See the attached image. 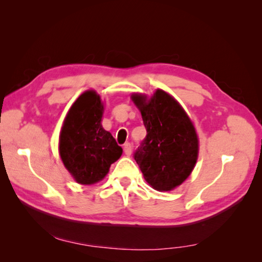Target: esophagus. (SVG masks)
Masks as SVG:
<instances>
[{
  "mask_svg": "<svg viewBox=\"0 0 262 262\" xmlns=\"http://www.w3.org/2000/svg\"><path fill=\"white\" fill-rule=\"evenodd\" d=\"M123 151H125L126 156H130V155H132V144L130 143H125V145H123Z\"/></svg>",
  "mask_w": 262,
  "mask_h": 262,
  "instance_id": "1",
  "label": "esophagus"
}]
</instances>
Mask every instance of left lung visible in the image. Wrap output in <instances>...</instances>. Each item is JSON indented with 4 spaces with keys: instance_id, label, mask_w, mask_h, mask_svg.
<instances>
[{
    "instance_id": "1",
    "label": "left lung",
    "mask_w": 262,
    "mask_h": 262,
    "mask_svg": "<svg viewBox=\"0 0 262 262\" xmlns=\"http://www.w3.org/2000/svg\"><path fill=\"white\" fill-rule=\"evenodd\" d=\"M140 110L147 136L134 154L147 183L159 192L174 189L188 178L198 161L199 139L180 104L157 89L149 100L132 95Z\"/></svg>"
}]
</instances>
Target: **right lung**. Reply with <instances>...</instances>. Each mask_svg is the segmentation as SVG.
Instances as JSON below:
<instances>
[{"instance_id": "1", "label": "right lung", "mask_w": 262, "mask_h": 262, "mask_svg": "<svg viewBox=\"0 0 262 262\" xmlns=\"http://www.w3.org/2000/svg\"><path fill=\"white\" fill-rule=\"evenodd\" d=\"M104 105L94 90L83 92L68 111L60 133L59 152L63 165L82 185L103 180L111 164L122 155L110 132L101 126Z\"/></svg>"}]
</instances>
